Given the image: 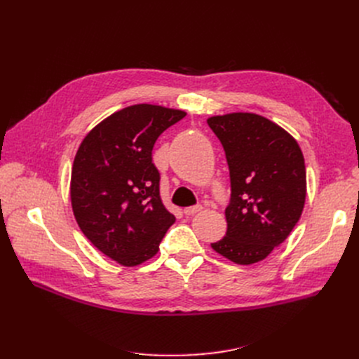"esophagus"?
<instances>
[{
  "label": "esophagus",
  "mask_w": 359,
  "mask_h": 359,
  "mask_svg": "<svg viewBox=\"0 0 359 359\" xmlns=\"http://www.w3.org/2000/svg\"><path fill=\"white\" fill-rule=\"evenodd\" d=\"M202 208H203L202 205H195V206H189V208H184L183 212H184L186 215H194V214L202 211Z\"/></svg>",
  "instance_id": "1"
}]
</instances>
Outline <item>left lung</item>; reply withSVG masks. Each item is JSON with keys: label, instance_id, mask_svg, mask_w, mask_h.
<instances>
[{"label": "left lung", "instance_id": "8db88e82", "mask_svg": "<svg viewBox=\"0 0 359 359\" xmlns=\"http://www.w3.org/2000/svg\"><path fill=\"white\" fill-rule=\"evenodd\" d=\"M206 122L224 147L231 182L227 233L211 248L237 265H252L284 243L303 214V151L284 128L256 113H227Z\"/></svg>", "mask_w": 359, "mask_h": 359}]
</instances>
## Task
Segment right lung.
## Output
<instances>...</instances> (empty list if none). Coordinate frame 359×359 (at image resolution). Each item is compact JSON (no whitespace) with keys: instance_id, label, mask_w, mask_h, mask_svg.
Wrapping results in <instances>:
<instances>
[{"instance_id":"obj_1","label":"right lung","mask_w":359,"mask_h":359,"mask_svg":"<svg viewBox=\"0 0 359 359\" xmlns=\"http://www.w3.org/2000/svg\"><path fill=\"white\" fill-rule=\"evenodd\" d=\"M186 111L134 104L94 126L75 154L69 196L83 234L122 266L154 257L176 218L163 205L153 147Z\"/></svg>"}]
</instances>
